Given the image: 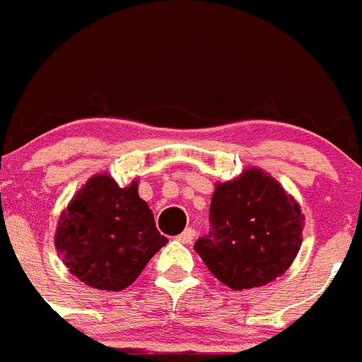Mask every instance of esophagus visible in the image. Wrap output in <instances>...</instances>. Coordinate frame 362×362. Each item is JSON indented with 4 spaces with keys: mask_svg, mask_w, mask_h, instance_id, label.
<instances>
[{
    "mask_svg": "<svg viewBox=\"0 0 362 362\" xmlns=\"http://www.w3.org/2000/svg\"><path fill=\"white\" fill-rule=\"evenodd\" d=\"M178 240H180L182 243H191V242H193V240H195V228L187 227L186 230L182 232L180 236H178Z\"/></svg>",
    "mask_w": 362,
    "mask_h": 362,
    "instance_id": "esophagus-1",
    "label": "esophagus"
}]
</instances>
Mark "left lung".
Returning <instances> with one entry per match:
<instances>
[{"label":"left lung","instance_id":"left-lung-1","mask_svg":"<svg viewBox=\"0 0 362 362\" xmlns=\"http://www.w3.org/2000/svg\"><path fill=\"white\" fill-rule=\"evenodd\" d=\"M299 204L272 176L249 169L217 184L210 230L195 242L214 277L234 290L262 286L283 275L301 247Z\"/></svg>","mask_w":362,"mask_h":362}]
</instances>
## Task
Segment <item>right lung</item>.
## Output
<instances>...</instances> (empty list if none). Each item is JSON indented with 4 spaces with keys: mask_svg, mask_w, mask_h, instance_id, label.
I'll return each instance as SVG.
<instances>
[{
    "mask_svg": "<svg viewBox=\"0 0 362 362\" xmlns=\"http://www.w3.org/2000/svg\"><path fill=\"white\" fill-rule=\"evenodd\" d=\"M167 243L154 216L137 195V182L119 187L93 176L63 211L55 247L72 275L98 290H124Z\"/></svg>",
    "mask_w": 362,
    "mask_h": 362,
    "instance_id": "1",
    "label": "right lung"
}]
</instances>
